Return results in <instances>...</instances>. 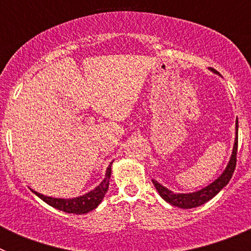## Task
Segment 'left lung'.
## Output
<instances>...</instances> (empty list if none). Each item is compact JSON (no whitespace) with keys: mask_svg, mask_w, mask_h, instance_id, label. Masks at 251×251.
<instances>
[{"mask_svg":"<svg viewBox=\"0 0 251 251\" xmlns=\"http://www.w3.org/2000/svg\"><path fill=\"white\" fill-rule=\"evenodd\" d=\"M211 72H214L215 74H217V72L215 69H210ZM238 119H236V138H235L234 148H232L231 157H230V161L226 166L225 171L221 174L220 177H217L214 182L210 183L206 187L201 188L200 191L191 192V194H176V192H172L171 190L166 188L165 186H162L161 183H158L157 181L152 179L153 185L156 187V190L158 191L159 196L166 201V202L171 203V205L177 206V207L181 208H194L197 206L203 205L205 202H207L208 200H211L212 197L216 196L219 192L225 187L227 183H229L230 178L232 177L234 174L235 167H236V153H238Z\"/></svg>","mask_w":251,"mask_h":251,"instance_id":"left-lung-1","label":"left lung"}]
</instances>
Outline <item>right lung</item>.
<instances>
[{
  "label": "right lung",
  "mask_w": 251,
  "mask_h": 251,
  "mask_svg": "<svg viewBox=\"0 0 251 251\" xmlns=\"http://www.w3.org/2000/svg\"><path fill=\"white\" fill-rule=\"evenodd\" d=\"M110 174H112V163L109 165V167L106 168L104 179L94 188V190H92V191L88 192V194L83 195V196L74 197V199H55V197L44 196V195L39 194V192L34 191V190H32V192H34L37 197H40L41 200L45 201L48 205L57 208L60 211L76 215L86 214V212L94 210L95 207H98V205L104 199V195L106 194L108 187H109Z\"/></svg>",
  "instance_id": "obj_1"
}]
</instances>
